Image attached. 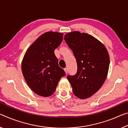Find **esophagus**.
Listing matches in <instances>:
<instances>
[{"label":"esophagus","instance_id":"1","mask_svg":"<svg viewBox=\"0 0 128 128\" xmlns=\"http://www.w3.org/2000/svg\"><path fill=\"white\" fill-rule=\"evenodd\" d=\"M64 70L65 72H66V74H68V68H64Z\"/></svg>","mask_w":128,"mask_h":128}]
</instances>
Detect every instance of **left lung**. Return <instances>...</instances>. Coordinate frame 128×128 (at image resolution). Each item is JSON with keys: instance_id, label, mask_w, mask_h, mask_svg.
Listing matches in <instances>:
<instances>
[{"instance_id": "obj_1", "label": "left lung", "mask_w": 128, "mask_h": 128, "mask_svg": "<svg viewBox=\"0 0 128 128\" xmlns=\"http://www.w3.org/2000/svg\"><path fill=\"white\" fill-rule=\"evenodd\" d=\"M64 40L78 65L76 74L68 75L67 79L75 96L87 98L100 90L106 80L110 62L108 50L102 42L86 33L69 32Z\"/></svg>"}]
</instances>
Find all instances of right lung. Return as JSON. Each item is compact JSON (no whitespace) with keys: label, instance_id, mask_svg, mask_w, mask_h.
<instances>
[{"label":"right lung","instance_id":"obj_1","mask_svg":"<svg viewBox=\"0 0 128 128\" xmlns=\"http://www.w3.org/2000/svg\"><path fill=\"white\" fill-rule=\"evenodd\" d=\"M62 33L46 32L28 48L22 62V71L30 88L42 97L51 96L66 72L58 64L54 50L62 42Z\"/></svg>","mask_w":128,"mask_h":128}]
</instances>
